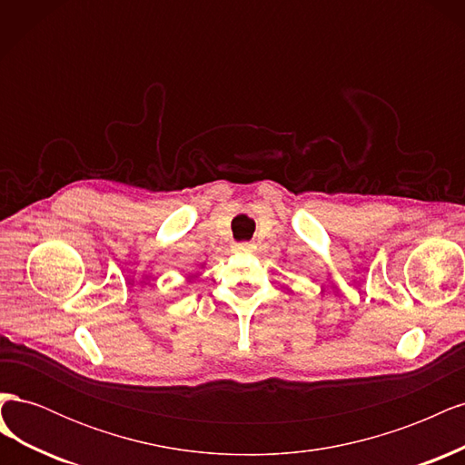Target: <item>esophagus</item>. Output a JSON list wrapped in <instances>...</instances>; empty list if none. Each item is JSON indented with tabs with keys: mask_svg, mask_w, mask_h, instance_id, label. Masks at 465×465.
Returning a JSON list of instances; mask_svg holds the SVG:
<instances>
[{
	"mask_svg": "<svg viewBox=\"0 0 465 465\" xmlns=\"http://www.w3.org/2000/svg\"><path fill=\"white\" fill-rule=\"evenodd\" d=\"M252 248H254V244H252V242H238V244H234L236 252H250Z\"/></svg>",
	"mask_w": 465,
	"mask_h": 465,
	"instance_id": "obj_1",
	"label": "esophagus"
}]
</instances>
